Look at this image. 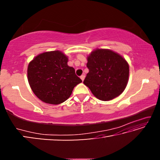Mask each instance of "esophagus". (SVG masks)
Masks as SVG:
<instances>
[{
  "mask_svg": "<svg viewBox=\"0 0 160 160\" xmlns=\"http://www.w3.org/2000/svg\"><path fill=\"white\" fill-rule=\"evenodd\" d=\"M85 74H83V75H82L80 76V79L83 81L84 79H85Z\"/></svg>",
  "mask_w": 160,
  "mask_h": 160,
  "instance_id": "1",
  "label": "esophagus"
}]
</instances>
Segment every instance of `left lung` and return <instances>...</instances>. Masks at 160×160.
I'll return each mask as SVG.
<instances>
[{"label": "left lung", "instance_id": "8db88e82", "mask_svg": "<svg viewBox=\"0 0 160 160\" xmlns=\"http://www.w3.org/2000/svg\"><path fill=\"white\" fill-rule=\"evenodd\" d=\"M89 72L83 81L97 99L109 101L123 92L129 66L122 56L108 49H97L88 58Z\"/></svg>", "mask_w": 160, "mask_h": 160}]
</instances>
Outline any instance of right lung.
<instances>
[{
	"label": "right lung",
	"instance_id": "1",
	"mask_svg": "<svg viewBox=\"0 0 160 160\" xmlns=\"http://www.w3.org/2000/svg\"><path fill=\"white\" fill-rule=\"evenodd\" d=\"M68 58L59 51L39 54L29 63L28 81L33 92L44 102L59 104L68 99L73 88L82 82Z\"/></svg>",
	"mask_w": 160,
	"mask_h": 160
}]
</instances>
